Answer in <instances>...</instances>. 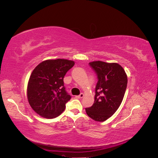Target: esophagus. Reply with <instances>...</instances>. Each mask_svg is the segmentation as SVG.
<instances>
[{
	"label": "esophagus",
	"mask_w": 158,
	"mask_h": 158,
	"mask_svg": "<svg viewBox=\"0 0 158 158\" xmlns=\"http://www.w3.org/2000/svg\"><path fill=\"white\" fill-rule=\"evenodd\" d=\"M84 94H82V93H81L79 95H76V98H77V99H80V98H82L83 97H84Z\"/></svg>",
	"instance_id": "34e87169"
}]
</instances>
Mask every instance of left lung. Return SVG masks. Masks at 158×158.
<instances>
[{"instance_id":"obj_1","label":"left lung","mask_w":158,"mask_h":158,"mask_svg":"<svg viewBox=\"0 0 158 158\" xmlns=\"http://www.w3.org/2000/svg\"><path fill=\"white\" fill-rule=\"evenodd\" d=\"M97 75L95 101L85 108L88 115L94 121L103 122L116 112L123 101L127 86V76L121 65L94 61L89 63Z\"/></svg>"}]
</instances>
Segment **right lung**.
<instances>
[{"label":"right lung","mask_w":158,"mask_h":158,"mask_svg":"<svg viewBox=\"0 0 158 158\" xmlns=\"http://www.w3.org/2000/svg\"><path fill=\"white\" fill-rule=\"evenodd\" d=\"M74 62L58 59L47 60L33 70L27 84V95L30 106L40 116L58 117L71 98L64 85V77Z\"/></svg>","instance_id":"right-lung-1"}]
</instances>
